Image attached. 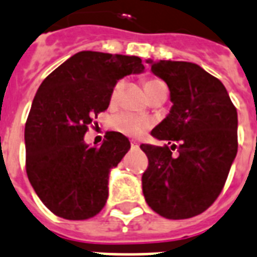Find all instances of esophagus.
Listing matches in <instances>:
<instances>
[{"label":"esophagus","mask_w":257,"mask_h":257,"mask_svg":"<svg viewBox=\"0 0 257 257\" xmlns=\"http://www.w3.org/2000/svg\"><path fill=\"white\" fill-rule=\"evenodd\" d=\"M140 145H139V143H137V141H131V148H132V149H137V148H139Z\"/></svg>","instance_id":"1"}]
</instances>
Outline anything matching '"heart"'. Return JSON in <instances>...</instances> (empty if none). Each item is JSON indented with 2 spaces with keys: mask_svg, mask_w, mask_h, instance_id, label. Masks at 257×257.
I'll return each instance as SVG.
<instances>
[{
  "mask_svg": "<svg viewBox=\"0 0 257 257\" xmlns=\"http://www.w3.org/2000/svg\"><path fill=\"white\" fill-rule=\"evenodd\" d=\"M160 84H164V81H161L160 79L156 78H148L144 80V87H145V91L149 95L154 88H157ZM122 89V83L118 81L117 84L114 85L113 91L110 93V101L113 103L116 101L121 92ZM149 125L147 118H143L137 116V114L133 113H118L116 114L112 120H110V126L117 131V132L122 133V135L131 136V137H136V136H140L141 133L147 129V126Z\"/></svg>",
  "mask_w": 257,
  "mask_h": 257,
  "instance_id": "1",
  "label": "heart"
}]
</instances>
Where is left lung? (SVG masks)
Returning a JSON list of instances; mask_svg holds the SVG:
<instances>
[{
	"label": "left lung",
	"instance_id": "obj_1",
	"mask_svg": "<svg viewBox=\"0 0 257 257\" xmlns=\"http://www.w3.org/2000/svg\"><path fill=\"white\" fill-rule=\"evenodd\" d=\"M147 62L166 81L173 107L152 131L168 144L140 145L149 160L143 174L144 197L164 218H193L222 193L236 157V108L222 81L198 64Z\"/></svg>",
	"mask_w": 257,
	"mask_h": 257
}]
</instances>
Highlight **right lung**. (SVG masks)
I'll return each instance as SVG.
<instances>
[{"label": "right lung", "instance_id": "1", "mask_svg": "<svg viewBox=\"0 0 257 257\" xmlns=\"http://www.w3.org/2000/svg\"><path fill=\"white\" fill-rule=\"evenodd\" d=\"M139 56L80 51L42 81L25 125L26 173L50 211L68 220L95 216L105 206L108 177L131 143L107 132L99 148L84 144L109 105L118 79L144 70Z\"/></svg>", "mask_w": 257, "mask_h": 257}]
</instances>
